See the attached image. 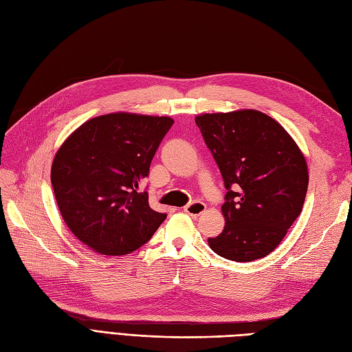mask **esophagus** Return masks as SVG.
<instances>
[{"mask_svg": "<svg viewBox=\"0 0 352 352\" xmlns=\"http://www.w3.org/2000/svg\"><path fill=\"white\" fill-rule=\"evenodd\" d=\"M206 208H207V206L202 201H192L185 206V212H188L189 216L197 217V216L202 214V212L206 211Z\"/></svg>", "mask_w": 352, "mask_h": 352, "instance_id": "1", "label": "esophagus"}]
</instances>
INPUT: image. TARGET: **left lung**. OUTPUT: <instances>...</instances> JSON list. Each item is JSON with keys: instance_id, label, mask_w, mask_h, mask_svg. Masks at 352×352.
Listing matches in <instances>:
<instances>
[{"instance_id": "left-lung-1", "label": "left lung", "mask_w": 352, "mask_h": 352, "mask_svg": "<svg viewBox=\"0 0 352 352\" xmlns=\"http://www.w3.org/2000/svg\"><path fill=\"white\" fill-rule=\"evenodd\" d=\"M195 122L228 190L225 229L208 245L238 263L265 257L301 214L308 186L304 155L278 122L257 110L202 114Z\"/></svg>"}]
</instances>
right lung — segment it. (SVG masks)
Listing matches in <instances>:
<instances>
[{
	"mask_svg": "<svg viewBox=\"0 0 352 352\" xmlns=\"http://www.w3.org/2000/svg\"><path fill=\"white\" fill-rule=\"evenodd\" d=\"M170 117L113 113L83 123L61 145L51 184L66 225L104 255H123L151 239L167 217L140 185L172 127Z\"/></svg>",
	"mask_w": 352,
	"mask_h": 352,
	"instance_id": "right-lung-1",
	"label": "right lung"
}]
</instances>
